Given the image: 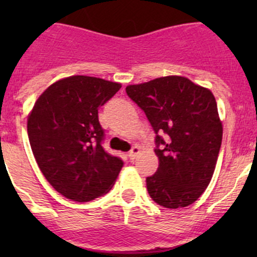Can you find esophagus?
Instances as JSON below:
<instances>
[{"label": "esophagus", "mask_w": 257, "mask_h": 257, "mask_svg": "<svg viewBox=\"0 0 257 257\" xmlns=\"http://www.w3.org/2000/svg\"><path fill=\"white\" fill-rule=\"evenodd\" d=\"M139 153H141V148H139L138 145H134V147L131 149V152H129V154H128L129 159H132V160L136 159V157L139 154Z\"/></svg>", "instance_id": "34e87169"}]
</instances>
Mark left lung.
<instances>
[{"mask_svg":"<svg viewBox=\"0 0 257 257\" xmlns=\"http://www.w3.org/2000/svg\"><path fill=\"white\" fill-rule=\"evenodd\" d=\"M125 92L155 133L159 168L147 178L150 198L168 209L189 206L208 188L221 147L215 97L179 76L128 85Z\"/></svg>","mask_w":257,"mask_h":257,"instance_id":"left-lung-1","label":"left lung"}]
</instances>
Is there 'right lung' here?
Wrapping results in <instances>:
<instances>
[{"instance_id":"obj_1","label":"right lung","mask_w":257,"mask_h":257,"mask_svg":"<svg viewBox=\"0 0 257 257\" xmlns=\"http://www.w3.org/2000/svg\"><path fill=\"white\" fill-rule=\"evenodd\" d=\"M119 83L72 76L49 85L27 120L33 155L47 181L78 203L107 193L123 160L102 147L104 129L98 109L120 89Z\"/></svg>"}]
</instances>
